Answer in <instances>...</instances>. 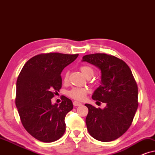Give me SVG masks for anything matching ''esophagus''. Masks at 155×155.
<instances>
[{
  "instance_id": "esophagus-1",
  "label": "esophagus",
  "mask_w": 155,
  "mask_h": 155,
  "mask_svg": "<svg viewBox=\"0 0 155 155\" xmlns=\"http://www.w3.org/2000/svg\"><path fill=\"white\" fill-rule=\"evenodd\" d=\"M73 105L75 106V107H79V106H81L82 104L80 102H78V101H73Z\"/></svg>"
}]
</instances>
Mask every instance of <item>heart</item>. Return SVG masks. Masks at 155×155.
Here are the masks:
<instances>
[{"instance_id":"1","label":"heart","mask_w":155,"mask_h":155,"mask_svg":"<svg viewBox=\"0 0 155 155\" xmlns=\"http://www.w3.org/2000/svg\"><path fill=\"white\" fill-rule=\"evenodd\" d=\"M80 71L87 78H90L94 75V70L90 65H82L80 67ZM68 72H65L64 77H63L64 82H66L68 80ZM87 93V90L86 89L74 87L68 92V95L72 99H75V100L82 101L85 99Z\"/></svg>"}]
</instances>
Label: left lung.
Masks as SVG:
<instances>
[{
    "label": "left lung",
    "instance_id": "obj_1",
    "mask_svg": "<svg viewBox=\"0 0 155 155\" xmlns=\"http://www.w3.org/2000/svg\"><path fill=\"white\" fill-rule=\"evenodd\" d=\"M82 61L99 68L101 85L92 99L106 103L104 109L85 104L89 112L86 117L88 132L101 142L113 141L128 130L138 107L137 83L128 65L121 59L106 54L86 55Z\"/></svg>",
    "mask_w": 155,
    "mask_h": 155
}]
</instances>
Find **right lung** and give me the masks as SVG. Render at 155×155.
I'll return each mask as SVG.
<instances>
[{
  "instance_id": "add662e5",
  "label": "right lung",
  "mask_w": 155,
  "mask_h": 155,
  "mask_svg": "<svg viewBox=\"0 0 155 155\" xmlns=\"http://www.w3.org/2000/svg\"><path fill=\"white\" fill-rule=\"evenodd\" d=\"M78 54H42L25 63L17 80L15 104L21 122L27 132L38 140L51 143L65 131V118L73 108L63 97L62 102L51 104L54 94L62 87L61 73Z\"/></svg>"
}]
</instances>
